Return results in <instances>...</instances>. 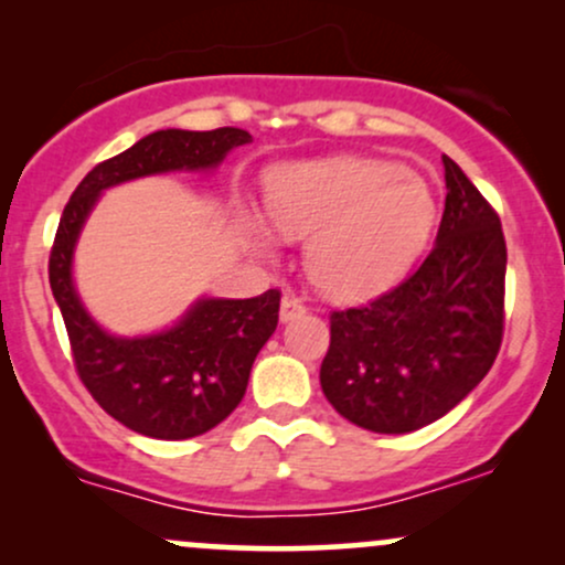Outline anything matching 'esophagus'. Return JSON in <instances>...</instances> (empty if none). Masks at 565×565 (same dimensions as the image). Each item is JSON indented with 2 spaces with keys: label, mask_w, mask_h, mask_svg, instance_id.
<instances>
[{
  "label": "esophagus",
  "mask_w": 565,
  "mask_h": 565,
  "mask_svg": "<svg viewBox=\"0 0 565 565\" xmlns=\"http://www.w3.org/2000/svg\"><path fill=\"white\" fill-rule=\"evenodd\" d=\"M302 313H305V302L300 300V297H295V295L284 297V300H281V321L300 319Z\"/></svg>",
  "instance_id": "esophagus-1"
}]
</instances>
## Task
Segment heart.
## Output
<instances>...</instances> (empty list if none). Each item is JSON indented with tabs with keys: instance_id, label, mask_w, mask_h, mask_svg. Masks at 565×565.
<instances>
[{
	"instance_id": "obj_1",
	"label": "heart",
	"mask_w": 565,
	"mask_h": 565,
	"mask_svg": "<svg viewBox=\"0 0 565 565\" xmlns=\"http://www.w3.org/2000/svg\"><path fill=\"white\" fill-rule=\"evenodd\" d=\"M268 217L284 238H309L308 274L340 300L377 295L417 260L436 223V199L404 164L366 157L302 161L268 178ZM260 242L270 231L244 215Z\"/></svg>"
}]
</instances>
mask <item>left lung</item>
<instances>
[{
  "mask_svg": "<svg viewBox=\"0 0 565 565\" xmlns=\"http://www.w3.org/2000/svg\"><path fill=\"white\" fill-rule=\"evenodd\" d=\"M444 170V217L423 265L374 300L329 316L323 395L364 430L436 423L489 374L502 345V223L449 157Z\"/></svg>",
  "mask_w": 565,
  "mask_h": 565,
  "instance_id": "8db88e82",
  "label": "left lung"
}]
</instances>
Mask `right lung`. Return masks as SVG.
I'll list each match as a JSON object with an SVG mask.
<instances>
[{
    "mask_svg": "<svg viewBox=\"0 0 565 565\" xmlns=\"http://www.w3.org/2000/svg\"><path fill=\"white\" fill-rule=\"evenodd\" d=\"M249 140L252 135L238 127L159 129L95 164L63 210L50 252V287L66 323L76 374L103 412L140 436H201L242 404L252 364L276 332L281 291L268 289L249 300L206 297L170 332L127 340L103 332L82 308L71 281L74 244L106 188L157 172L210 170Z\"/></svg>",
    "mask_w": 565,
    "mask_h": 565,
    "instance_id": "add662e5",
    "label": "right lung"
}]
</instances>
